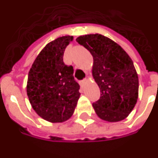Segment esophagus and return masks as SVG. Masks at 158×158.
Wrapping results in <instances>:
<instances>
[{
    "mask_svg": "<svg viewBox=\"0 0 158 158\" xmlns=\"http://www.w3.org/2000/svg\"><path fill=\"white\" fill-rule=\"evenodd\" d=\"M87 81V79H84V80H83V81H80V82H79V85H80V86L82 87H84V85H85V82H86Z\"/></svg>",
    "mask_w": 158,
    "mask_h": 158,
    "instance_id": "obj_1",
    "label": "esophagus"
}]
</instances>
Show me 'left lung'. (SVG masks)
I'll return each instance as SVG.
<instances>
[{
	"instance_id": "8db88e82",
	"label": "left lung",
	"mask_w": 158,
	"mask_h": 158,
	"mask_svg": "<svg viewBox=\"0 0 158 158\" xmlns=\"http://www.w3.org/2000/svg\"><path fill=\"white\" fill-rule=\"evenodd\" d=\"M76 41L93 56L92 76L101 97L92 103L102 120H124L133 110L139 97V77L130 56L115 42L101 34L80 36Z\"/></svg>"
}]
</instances>
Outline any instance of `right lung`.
Wrapping results in <instances>:
<instances>
[{
  "label": "right lung",
  "mask_w": 158,
  "mask_h": 158,
  "mask_svg": "<svg viewBox=\"0 0 158 158\" xmlns=\"http://www.w3.org/2000/svg\"><path fill=\"white\" fill-rule=\"evenodd\" d=\"M73 37L64 36L48 43L30 69L26 91L36 113L53 123L73 115L80 97L73 68L63 62V55Z\"/></svg>",
  "instance_id": "obj_1"
}]
</instances>
